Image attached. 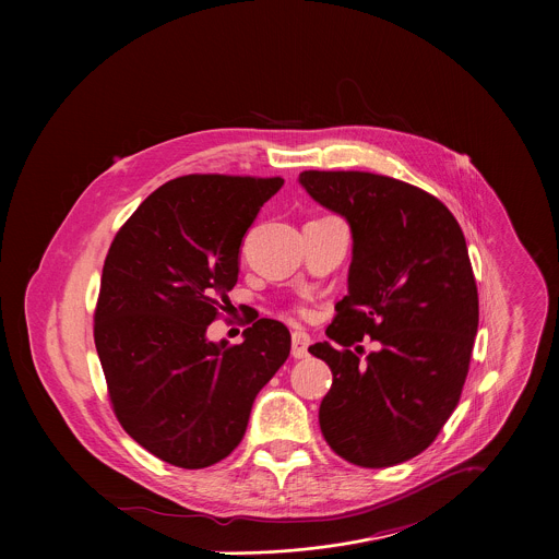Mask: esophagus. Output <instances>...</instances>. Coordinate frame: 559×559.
<instances>
[{
  "label": "esophagus",
  "mask_w": 559,
  "mask_h": 559,
  "mask_svg": "<svg viewBox=\"0 0 559 559\" xmlns=\"http://www.w3.org/2000/svg\"><path fill=\"white\" fill-rule=\"evenodd\" d=\"M308 348H310V335L304 333V331H295L293 333V348H290L293 357L295 359H306L310 355Z\"/></svg>",
  "instance_id": "esophagus-1"
}]
</instances>
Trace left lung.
Listing matches in <instances>:
<instances>
[{"instance_id": "obj_1", "label": "left lung", "mask_w": 559, "mask_h": 559, "mask_svg": "<svg viewBox=\"0 0 559 559\" xmlns=\"http://www.w3.org/2000/svg\"><path fill=\"white\" fill-rule=\"evenodd\" d=\"M299 182L353 235L348 295L326 326L342 348H310L333 374L322 437L353 465H399L437 439L469 372L479 310L465 235L443 202L390 176L310 169ZM364 334L378 348L361 360Z\"/></svg>"}]
</instances>
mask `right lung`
Instances as JSON below:
<instances>
[{
	"mask_svg": "<svg viewBox=\"0 0 559 559\" xmlns=\"http://www.w3.org/2000/svg\"><path fill=\"white\" fill-rule=\"evenodd\" d=\"M284 178L189 174L165 182L111 242L94 344L122 428L160 461L202 469L242 439L251 404L290 353L260 319L242 344L206 337L239 280L240 242Z\"/></svg>",
	"mask_w": 559,
	"mask_h": 559,
	"instance_id": "add662e5",
	"label": "right lung"
}]
</instances>
